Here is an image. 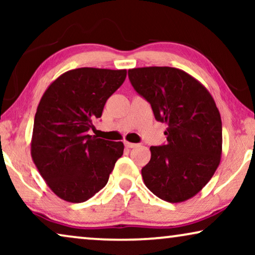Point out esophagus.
<instances>
[{
	"label": "esophagus",
	"instance_id": "34e87169",
	"mask_svg": "<svg viewBox=\"0 0 255 255\" xmlns=\"http://www.w3.org/2000/svg\"><path fill=\"white\" fill-rule=\"evenodd\" d=\"M124 144H125V147H128V148H134L138 146V144H134V142H128V141H125Z\"/></svg>",
	"mask_w": 255,
	"mask_h": 255
}]
</instances>
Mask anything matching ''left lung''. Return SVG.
Wrapping results in <instances>:
<instances>
[{
	"label": "left lung",
	"instance_id": "1",
	"mask_svg": "<svg viewBox=\"0 0 255 255\" xmlns=\"http://www.w3.org/2000/svg\"><path fill=\"white\" fill-rule=\"evenodd\" d=\"M139 95L149 102L156 121L167 124V144L151 146L142 167L145 186L155 196L180 203L200 193L222 158V120L211 94L182 69H128Z\"/></svg>",
	"mask_w": 255,
	"mask_h": 255
}]
</instances>
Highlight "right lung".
Wrapping results in <instances>:
<instances>
[{"instance_id":"add662e5","label":"right lung","mask_w":255,"mask_h":255,"mask_svg":"<svg viewBox=\"0 0 255 255\" xmlns=\"http://www.w3.org/2000/svg\"><path fill=\"white\" fill-rule=\"evenodd\" d=\"M127 69L82 67L54 80L34 116L31 156L50 189L81 203L106 186L124 144L88 134L107 100L122 86Z\"/></svg>"}]
</instances>
